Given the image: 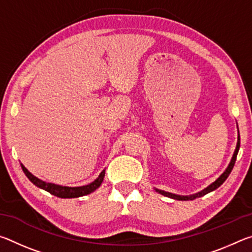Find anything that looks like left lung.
I'll list each match as a JSON object with an SVG mask.
<instances>
[{
    "label": "left lung",
    "mask_w": 252,
    "mask_h": 252,
    "mask_svg": "<svg viewBox=\"0 0 252 252\" xmlns=\"http://www.w3.org/2000/svg\"><path fill=\"white\" fill-rule=\"evenodd\" d=\"M239 132V131H238ZM239 148H240V134H238V142H237V147H236V150H234V153L232 156V159L230 161V163L228 165V168L225 169V171L221 174V176L217 179L215 182H212L210 186H208L206 189H203L200 191V192L195 193V194H191V195H179V194H174L171 192H167V191H163V190H159V189H156L157 192H159L162 195H165V197H169V198H172V199H176V200H182V201H187V200H194L195 198H200V197H203L204 194H207L209 192H211V191L216 190L217 188H219L222 183L225 181V179L229 177L230 172H231V170L233 169V165H234V162H236L237 159V155H238V151H239Z\"/></svg>",
    "instance_id": "obj_1"
}]
</instances>
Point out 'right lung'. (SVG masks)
I'll use <instances>...</instances> for the list:
<instances>
[{"label":"right lung","instance_id":"1","mask_svg":"<svg viewBox=\"0 0 252 252\" xmlns=\"http://www.w3.org/2000/svg\"><path fill=\"white\" fill-rule=\"evenodd\" d=\"M21 167H22L23 172L25 173V176L28 177V179L31 181L33 185H35L36 187L41 188L45 191H48L51 194L55 195V197L59 198H78V197H83V195L90 194L93 191H95L97 188L101 186L102 181H103L104 174H105V170H103L100 173V176L97 177L94 181L89 183L87 186H82V187H63V186H59L55 185V183H50V182H45L42 181L41 179L36 178L35 176L29 171V170L24 167V165L21 163Z\"/></svg>","mask_w":252,"mask_h":252}]
</instances>
